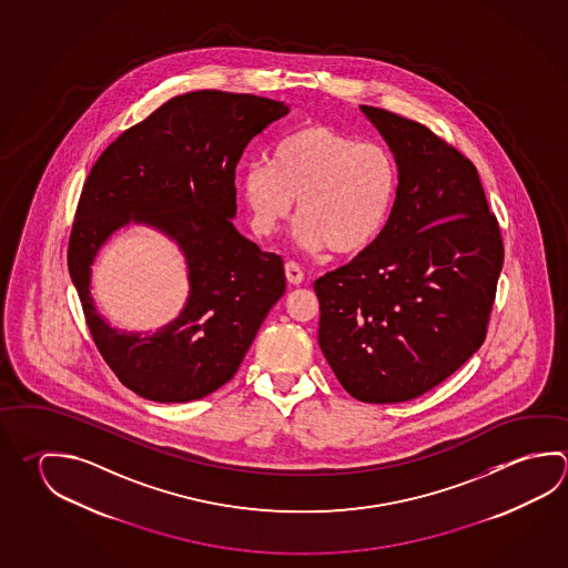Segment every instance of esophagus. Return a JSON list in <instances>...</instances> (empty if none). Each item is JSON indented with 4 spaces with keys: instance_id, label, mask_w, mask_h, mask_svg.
<instances>
[{
    "instance_id": "esophagus-1",
    "label": "esophagus",
    "mask_w": 568,
    "mask_h": 568,
    "mask_svg": "<svg viewBox=\"0 0 568 568\" xmlns=\"http://www.w3.org/2000/svg\"><path fill=\"white\" fill-rule=\"evenodd\" d=\"M285 275H287V281L291 285H301L303 280H305V271L301 270V265L295 263V261H287L285 263Z\"/></svg>"
}]
</instances>
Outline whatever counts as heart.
I'll return each instance as SVG.
<instances>
[{
    "label": "heart",
    "mask_w": 568,
    "mask_h": 568,
    "mask_svg": "<svg viewBox=\"0 0 568 568\" xmlns=\"http://www.w3.org/2000/svg\"><path fill=\"white\" fill-rule=\"evenodd\" d=\"M241 200L251 230L271 237L297 200V237L307 250L351 257L387 225L397 197L390 151L325 123H305L275 145L273 160L241 170Z\"/></svg>",
    "instance_id": "heart-1"
}]
</instances>
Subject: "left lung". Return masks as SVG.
Instances as JSON below:
<instances>
[{"label": "left lung", "instance_id": "obj_1", "mask_svg": "<svg viewBox=\"0 0 568 568\" xmlns=\"http://www.w3.org/2000/svg\"><path fill=\"white\" fill-rule=\"evenodd\" d=\"M395 153L385 230L315 281L318 347L363 403L437 387L485 343L505 247L473 161L418 121L361 105Z\"/></svg>", "mask_w": 568, "mask_h": 568}]
</instances>
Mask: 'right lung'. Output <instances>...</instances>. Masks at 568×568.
I'll return each mask as SVG.
<instances>
[{
	"label": "right lung",
	"mask_w": 568,
	"mask_h": 568,
	"mask_svg": "<svg viewBox=\"0 0 568 568\" xmlns=\"http://www.w3.org/2000/svg\"><path fill=\"white\" fill-rule=\"evenodd\" d=\"M287 113L283 101L250 93L191 91L123 131L91 168L71 227L68 267L95 347L140 397L187 403L223 387L285 293L283 260L245 240L231 217L243 151ZM130 220L178 240L191 267L189 305L151 336L110 328L89 295L92 257Z\"/></svg>",
	"instance_id": "right-lung-1"
}]
</instances>
